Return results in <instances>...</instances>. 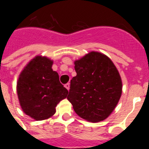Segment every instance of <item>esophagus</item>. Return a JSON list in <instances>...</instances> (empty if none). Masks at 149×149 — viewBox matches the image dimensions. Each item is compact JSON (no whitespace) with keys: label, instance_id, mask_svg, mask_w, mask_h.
<instances>
[{"label":"esophagus","instance_id":"obj_1","mask_svg":"<svg viewBox=\"0 0 149 149\" xmlns=\"http://www.w3.org/2000/svg\"><path fill=\"white\" fill-rule=\"evenodd\" d=\"M65 87L68 89V90H69V88H70V84L69 83H67V84H65Z\"/></svg>","mask_w":149,"mask_h":149}]
</instances>
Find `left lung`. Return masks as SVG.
Wrapping results in <instances>:
<instances>
[{"label": "left lung", "mask_w": 149, "mask_h": 149, "mask_svg": "<svg viewBox=\"0 0 149 149\" xmlns=\"http://www.w3.org/2000/svg\"><path fill=\"white\" fill-rule=\"evenodd\" d=\"M77 76L71 80L67 99L80 117L99 122L109 117L122 93V81L112 60L99 52L74 61Z\"/></svg>", "instance_id": "left-lung-1"}]
</instances>
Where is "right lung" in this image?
Masks as SVG:
<instances>
[{
    "label": "right lung",
    "mask_w": 149,
    "mask_h": 149,
    "mask_svg": "<svg viewBox=\"0 0 149 149\" xmlns=\"http://www.w3.org/2000/svg\"><path fill=\"white\" fill-rule=\"evenodd\" d=\"M53 61L36 56L21 72L17 83L18 100L23 112L36 120L55 114L57 104L67 97L68 91L52 68Z\"/></svg>",
    "instance_id": "obj_1"
}]
</instances>
